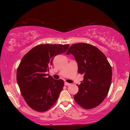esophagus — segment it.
<instances>
[{
    "instance_id": "34e87169",
    "label": "esophagus",
    "mask_w": 130,
    "mask_h": 130,
    "mask_svg": "<svg viewBox=\"0 0 130 130\" xmlns=\"http://www.w3.org/2000/svg\"><path fill=\"white\" fill-rule=\"evenodd\" d=\"M70 83H68L67 82H65V85H66V86H68V85H70Z\"/></svg>"
}]
</instances>
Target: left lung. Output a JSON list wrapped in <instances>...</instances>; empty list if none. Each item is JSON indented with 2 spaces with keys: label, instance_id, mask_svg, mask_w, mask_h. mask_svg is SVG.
Listing matches in <instances>:
<instances>
[{
  "label": "left lung",
  "instance_id": "left-lung-1",
  "mask_svg": "<svg viewBox=\"0 0 130 130\" xmlns=\"http://www.w3.org/2000/svg\"><path fill=\"white\" fill-rule=\"evenodd\" d=\"M70 54L78 63V73L84 74L74 99L84 109L95 108L108 93L112 76L111 65L103 53L88 43L73 44L67 52Z\"/></svg>",
  "mask_w": 130,
  "mask_h": 130
}]
</instances>
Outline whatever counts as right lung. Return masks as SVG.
Masks as SVG:
<instances>
[{
  "label": "right lung",
  "instance_id": "right-lung-1",
  "mask_svg": "<svg viewBox=\"0 0 130 130\" xmlns=\"http://www.w3.org/2000/svg\"><path fill=\"white\" fill-rule=\"evenodd\" d=\"M69 45L41 44L31 49L22 59L17 80L22 95L31 108L38 112L49 109L58 99L64 85L62 80L47 76L54 57L65 53Z\"/></svg>",
  "mask_w": 130,
  "mask_h": 130
}]
</instances>
